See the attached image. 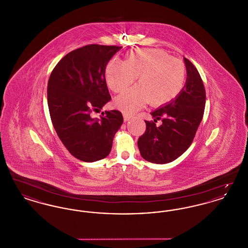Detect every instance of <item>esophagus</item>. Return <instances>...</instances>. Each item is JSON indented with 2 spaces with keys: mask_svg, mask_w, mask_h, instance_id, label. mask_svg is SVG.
<instances>
[{
  "mask_svg": "<svg viewBox=\"0 0 248 248\" xmlns=\"http://www.w3.org/2000/svg\"><path fill=\"white\" fill-rule=\"evenodd\" d=\"M130 119H131V116L130 115H128V114H124V122H128L129 121Z\"/></svg>",
  "mask_w": 248,
  "mask_h": 248,
  "instance_id": "34e87169",
  "label": "esophagus"
}]
</instances>
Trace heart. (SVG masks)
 <instances>
[{
	"label": "heart",
	"instance_id": "1",
	"mask_svg": "<svg viewBox=\"0 0 248 248\" xmlns=\"http://www.w3.org/2000/svg\"><path fill=\"white\" fill-rule=\"evenodd\" d=\"M105 73L108 86L115 93L124 91L139 77V84L115 100L126 114H133L147 102L154 107L170 103L183 90L187 76L182 61L163 50L152 48L132 51L125 62L109 60Z\"/></svg>",
	"mask_w": 248,
	"mask_h": 248
}]
</instances>
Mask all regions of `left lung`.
<instances>
[{
  "instance_id": "8db88e82",
  "label": "left lung",
  "mask_w": 248,
  "mask_h": 248,
  "mask_svg": "<svg viewBox=\"0 0 248 248\" xmlns=\"http://www.w3.org/2000/svg\"><path fill=\"white\" fill-rule=\"evenodd\" d=\"M184 61L187 80L183 90L173 101L151 113L154 122L145 121L146 131L138 141L142 157L154 164H167L184 154L203 116L204 85L194 65L186 58ZM157 119L162 120L160 127L155 126Z\"/></svg>"
}]
</instances>
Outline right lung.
<instances>
[{"label": "right lung", "instance_id": "1", "mask_svg": "<svg viewBox=\"0 0 248 248\" xmlns=\"http://www.w3.org/2000/svg\"><path fill=\"white\" fill-rule=\"evenodd\" d=\"M122 46L88 45L59 60L49 77L47 101L53 126L66 149L83 162H95L110 153L124 118L117 110L91 117L111 97L107 64Z\"/></svg>", "mask_w": 248, "mask_h": 248}]
</instances>
